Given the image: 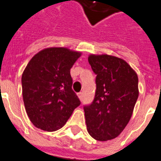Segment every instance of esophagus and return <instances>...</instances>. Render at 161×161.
Here are the masks:
<instances>
[{
	"label": "esophagus",
	"instance_id": "1",
	"mask_svg": "<svg viewBox=\"0 0 161 161\" xmlns=\"http://www.w3.org/2000/svg\"><path fill=\"white\" fill-rule=\"evenodd\" d=\"M78 96H79V100H82V98H83V94H82V92H79V93H78Z\"/></svg>",
	"mask_w": 161,
	"mask_h": 161
}]
</instances>
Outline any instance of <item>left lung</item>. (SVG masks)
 Here are the masks:
<instances>
[{
  "instance_id": "obj_1",
  "label": "left lung",
  "mask_w": 161,
  "mask_h": 161,
  "mask_svg": "<svg viewBox=\"0 0 161 161\" xmlns=\"http://www.w3.org/2000/svg\"><path fill=\"white\" fill-rule=\"evenodd\" d=\"M88 61L96 75V91L93 102L83 108L87 132L98 141L114 139L132 116L139 96L138 75L114 56L91 54Z\"/></svg>"
}]
</instances>
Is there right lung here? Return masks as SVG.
I'll return each mask as SVG.
<instances>
[{"instance_id": "1", "label": "right lung", "mask_w": 161, "mask_h": 161, "mask_svg": "<svg viewBox=\"0 0 161 161\" xmlns=\"http://www.w3.org/2000/svg\"><path fill=\"white\" fill-rule=\"evenodd\" d=\"M81 54L67 47H47L36 53L25 68L22 98L29 119L39 129H61L81 104L72 90L70 75Z\"/></svg>"}]
</instances>
